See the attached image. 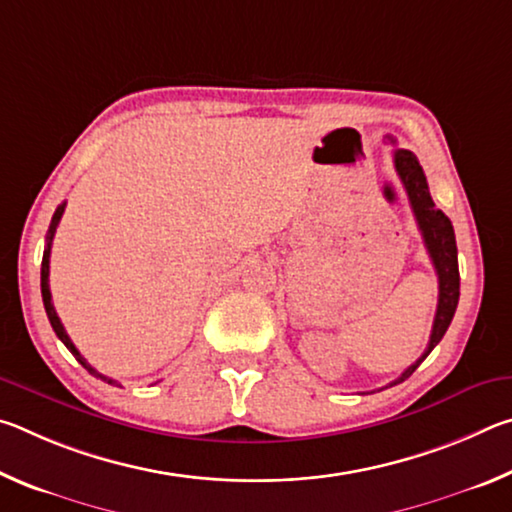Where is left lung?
<instances>
[{"label": "left lung", "instance_id": "left-lung-1", "mask_svg": "<svg viewBox=\"0 0 512 512\" xmlns=\"http://www.w3.org/2000/svg\"><path fill=\"white\" fill-rule=\"evenodd\" d=\"M391 142L395 144L393 137ZM393 158H395L397 176H400L406 194H409L411 210L415 214V221H418L424 246H427V253L431 257V264L438 273V307H436V318H433L427 350H424L422 357L415 363H411V366L388 386L402 384V381L409 379L415 372V368L429 357V352L440 343L449 323H452L454 311L458 305V296H461V275H458V257H456L458 250H456L452 221H449L443 212L436 210V203L431 201L427 178H424V171L420 167L418 158L406 149H395Z\"/></svg>", "mask_w": 512, "mask_h": 512}]
</instances>
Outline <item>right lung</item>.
Returning a JSON list of instances; mask_svg holds the SVG:
<instances>
[{
  "label": "right lung",
  "mask_w": 512,
  "mask_h": 512,
  "mask_svg": "<svg viewBox=\"0 0 512 512\" xmlns=\"http://www.w3.org/2000/svg\"><path fill=\"white\" fill-rule=\"evenodd\" d=\"M63 212H65V203H63V205H58V207H56V212H54V216H51V223H49V230H47V246H45V253H42V268H40V289H42V302H45L47 318H49L51 327H54V332H56L58 339L65 343V348L74 354L76 361H79L81 366L90 372V375H94V377L101 379V381H108V384H112V386H121V384H117L115 379H110V377L101 375V372L94 370V368L90 366V363L81 357V352L76 350V345H74V343H72V339H69V336H67V332H65L63 323H60V318H58L56 309H54V302H51V291H49V255H51V241H54L56 228H58V223H60V216H63Z\"/></svg>",
  "instance_id": "obj_1"
}]
</instances>
